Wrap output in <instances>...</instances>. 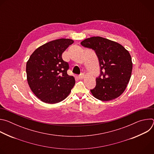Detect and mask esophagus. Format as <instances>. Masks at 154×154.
I'll use <instances>...</instances> for the list:
<instances>
[{"instance_id":"obj_1","label":"esophagus","mask_w":154,"mask_h":154,"mask_svg":"<svg viewBox=\"0 0 154 154\" xmlns=\"http://www.w3.org/2000/svg\"><path fill=\"white\" fill-rule=\"evenodd\" d=\"M84 77H85V74H84L83 73L80 74L78 76V77H79V79H83L84 78Z\"/></svg>"}]
</instances>
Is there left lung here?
Here are the masks:
<instances>
[{
  "instance_id": "1",
  "label": "left lung",
  "mask_w": 154,
  "mask_h": 154,
  "mask_svg": "<svg viewBox=\"0 0 154 154\" xmlns=\"http://www.w3.org/2000/svg\"><path fill=\"white\" fill-rule=\"evenodd\" d=\"M84 48L94 51L99 60L100 74L96 85L90 90L96 99L109 101L121 96L130 80L132 62L129 52L120 44L94 36L81 42Z\"/></svg>"
}]
</instances>
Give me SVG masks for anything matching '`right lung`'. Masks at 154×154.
<instances>
[{
    "label": "right lung",
    "mask_w": 154,
    "mask_h": 154,
    "mask_svg": "<svg viewBox=\"0 0 154 154\" xmlns=\"http://www.w3.org/2000/svg\"><path fill=\"white\" fill-rule=\"evenodd\" d=\"M74 41L58 39L36 49L26 64L29 85L41 101L56 103L69 94L75 85L74 77L67 74L69 64L62 58V54Z\"/></svg>",
    "instance_id": "right-lung-1"
}]
</instances>
